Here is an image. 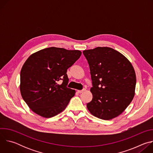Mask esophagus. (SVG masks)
Returning a JSON list of instances; mask_svg holds the SVG:
<instances>
[{
  "instance_id": "34e87169",
  "label": "esophagus",
  "mask_w": 153,
  "mask_h": 153,
  "mask_svg": "<svg viewBox=\"0 0 153 153\" xmlns=\"http://www.w3.org/2000/svg\"><path fill=\"white\" fill-rule=\"evenodd\" d=\"M85 91V89H83L82 90H77V93H83V91Z\"/></svg>"
}]
</instances>
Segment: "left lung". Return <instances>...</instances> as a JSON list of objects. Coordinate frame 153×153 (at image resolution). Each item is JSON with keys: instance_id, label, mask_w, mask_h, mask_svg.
Instances as JSON below:
<instances>
[{"instance_id": "left-lung-1", "label": "left lung", "mask_w": 153, "mask_h": 153, "mask_svg": "<svg viewBox=\"0 0 153 153\" xmlns=\"http://www.w3.org/2000/svg\"><path fill=\"white\" fill-rule=\"evenodd\" d=\"M83 53L90 66L93 87L86 107L94 116L113 119L122 114L135 94L136 76L129 60L109 47H97Z\"/></svg>"}]
</instances>
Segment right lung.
Wrapping results in <instances>:
<instances>
[{"mask_svg": "<svg viewBox=\"0 0 153 153\" xmlns=\"http://www.w3.org/2000/svg\"><path fill=\"white\" fill-rule=\"evenodd\" d=\"M79 50L50 47L32 54L20 71V91L36 114L45 118L62 112L75 95L67 88V69L80 57ZM61 79L63 82L59 84Z\"/></svg>", "mask_w": 153, "mask_h": 153, "instance_id": "1", "label": "right lung"}]
</instances>
